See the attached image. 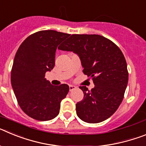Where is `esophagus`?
Returning <instances> with one entry per match:
<instances>
[{"label": "esophagus", "instance_id": "obj_1", "mask_svg": "<svg viewBox=\"0 0 146 146\" xmlns=\"http://www.w3.org/2000/svg\"><path fill=\"white\" fill-rule=\"evenodd\" d=\"M76 88H77L76 86H72V85H70V86H69V90H70V91H73V90H74Z\"/></svg>", "mask_w": 146, "mask_h": 146}]
</instances>
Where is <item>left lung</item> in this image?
<instances>
[{"instance_id":"8db88e82","label":"left lung","mask_w":146,"mask_h":146,"mask_svg":"<svg viewBox=\"0 0 146 146\" xmlns=\"http://www.w3.org/2000/svg\"><path fill=\"white\" fill-rule=\"evenodd\" d=\"M59 50L80 56L83 73L94 82V88L80 86L84 97L76 104L77 116L96 123L116 111L124 96L129 73L124 55L111 40L96 34H72Z\"/></svg>"}]
</instances>
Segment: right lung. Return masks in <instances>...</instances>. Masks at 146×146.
Wrapping results in <instances>:
<instances>
[{"mask_svg":"<svg viewBox=\"0 0 146 146\" xmlns=\"http://www.w3.org/2000/svg\"><path fill=\"white\" fill-rule=\"evenodd\" d=\"M69 36L53 30L40 31L27 37L17 51L11 86L20 108L33 119L44 121L55 118L62 99L69 92L68 85L52 86L44 77L55 66L57 47Z\"/></svg>","mask_w":146,"mask_h":146,"instance_id":"1","label":"right lung"}]
</instances>
